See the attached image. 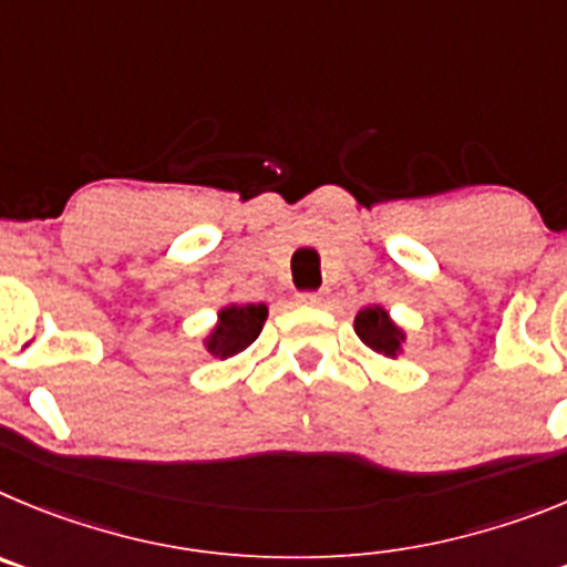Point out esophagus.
<instances>
[{"label": "esophagus", "mask_w": 567, "mask_h": 567, "mask_svg": "<svg viewBox=\"0 0 567 567\" xmlns=\"http://www.w3.org/2000/svg\"><path fill=\"white\" fill-rule=\"evenodd\" d=\"M296 302H299V305H319L321 296L319 293H299V296H296Z\"/></svg>", "instance_id": "34e87169"}]
</instances>
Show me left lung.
<instances>
[{
  "label": "left lung",
  "mask_w": 567,
  "mask_h": 567,
  "mask_svg": "<svg viewBox=\"0 0 567 567\" xmlns=\"http://www.w3.org/2000/svg\"><path fill=\"white\" fill-rule=\"evenodd\" d=\"M353 330L355 336L370 347L372 353L384 355V359H398V355L404 353L406 330L392 319L390 310H386L384 305H364V308L355 313Z\"/></svg>",
  "instance_id": "8db88e82"
}]
</instances>
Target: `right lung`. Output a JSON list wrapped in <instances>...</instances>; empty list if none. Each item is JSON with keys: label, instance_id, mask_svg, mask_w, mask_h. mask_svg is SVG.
<instances>
[{"label": "right lung", "instance_id": "obj_1", "mask_svg": "<svg viewBox=\"0 0 567 567\" xmlns=\"http://www.w3.org/2000/svg\"><path fill=\"white\" fill-rule=\"evenodd\" d=\"M268 319V305H239L228 302L217 310L214 328L203 336V350L214 359H231L243 353L262 333V324Z\"/></svg>", "mask_w": 567, "mask_h": 567}]
</instances>
